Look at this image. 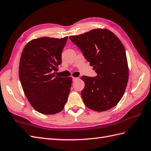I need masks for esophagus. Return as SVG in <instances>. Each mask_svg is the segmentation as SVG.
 I'll return each mask as SVG.
<instances>
[{
    "instance_id": "34e87169",
    "label": "esophagus",
    "mask_w": 151,
    "mask_h": 151,
    "mask_svg": "<svg viewBox=\"0 0 151 151\" xmlns=\"http://www.w3.org/2000/svg\"><path fill=\"white\" fill-rule=\"evenodd\" d=\"M78 79V78H76V77H73V81H76V80H77Z\"/></svg>"
}]
</instances>
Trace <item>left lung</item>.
Returning a JSON list of instances; mask_svg holds the SVG:
<instances>
[{
    "label": "left lung",
    "instance_id": "8db88e82",
    "mask_svg": "<svg viewBox=\"0 0 151 151\" xmlns=\"http://www.w3.org/2000/svg\"><path fill=\"white\" fill-rule=\"evenodd\" d=\"M69 38L98 74L95 77H81L85 83L81 92L84 104L96 111L112 109L121 99L129 78L122 42L106 29H93Z\"/></svg>",
    "mask_w": 151,
    "mask_h": 151
}]
</instances>
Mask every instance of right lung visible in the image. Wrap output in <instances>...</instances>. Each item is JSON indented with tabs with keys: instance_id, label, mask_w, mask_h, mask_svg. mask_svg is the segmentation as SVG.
Here are the masks:
<instances>
[{
	"instance_id": "add662e5",
	"label": "right lung",
	"mask_w": 151,
	"mask_h": 151,
	"mask_svg": "<svg viewBox=\"0 0 151 151\" xmlns=\"http://www.w3.org/2000/svg\"><path fill=\"white\" fill-rule=\"evenodd\" d=\"M68 37H42L27 43L19 65V77L29 102L38 112L53 115L64 109L71 77L55 76Z\"/></svg>"
}]
</instances>
